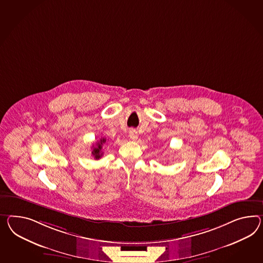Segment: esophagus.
Listing matches in <instances>:
<instances>
[{
  "label": "esophagus",
  "instance_id": "34e87169",
  "mask_svg": "<svg viewBox=\"0 0 263 263\" xmlns=\"http://www.w3.org/2000/svg\"><path fill=\"white\" fill-rule=\"evenodd\" d=\"M128 136L130 137V139H133V140H136L137 138H138V135H137V132L134 129V128H132V129H129V132H128Z\"/></svg>",
  "mask_w": 263,
  "mask_h": 263
}]
</instances>
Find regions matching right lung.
Instances as JSON below:
<instances>
[{"label": "right lung", "mask_w": 263, "mask_h": 263, "mask_svg": "<svg viewBox=\"0 0 263 263\" xmlns=\"http://www.w3.org/2000/svg\"><path fill=\"white\" fill-rule=\"evenodd\" d=\"M105 142H106V139L103 138V139H100V141L96 143V146H95H95H92V152H91V154L95 156V159L101 158L102 155H103V153H102V146H103V144H104Z\"/></svg>", "instance_id": "1"}]
</instances>
